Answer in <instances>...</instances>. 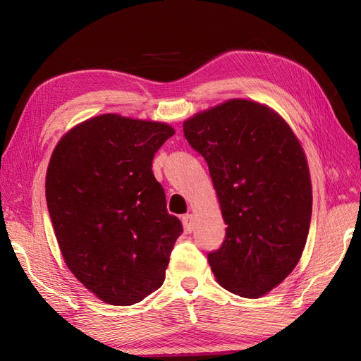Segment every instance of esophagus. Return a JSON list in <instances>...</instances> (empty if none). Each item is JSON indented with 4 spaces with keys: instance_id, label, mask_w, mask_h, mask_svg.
Masks as SVG:
<instances>
[{
    "instance_id": "34e87169",
    "label": "esophagus",
    "mask_w": 361,
    "mask_h": 361,
    "mask_svg": "<svg viewBox=\"0 0 361 361\" xmlns=\"http://www.w3.org/2000/svg\"><path fill=\"white\" fill-rule=\"evenodd\" d=\"M181 221H183V225H185L186 234H190V233L194 231V217H192V214H185V216L181 217Z\"/></svg>"
}]
</instances>
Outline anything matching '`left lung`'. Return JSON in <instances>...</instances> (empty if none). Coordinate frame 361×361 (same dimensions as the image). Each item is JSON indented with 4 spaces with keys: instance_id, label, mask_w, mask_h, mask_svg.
<instances>
[{
    "instance_id": "obj_1",
    "label": "left lung",
    "mask_w": 361,
    "mask_h": 361,
    "mask_svg": "<svg viewBox=\"0 0 361 361\" xmlns=\"http://www.w3.org/2000/svg\"><path fill=\"white\" fill-rule=\"evenodd\" d=\"M189 145L204 158L226 226L208 252L217 281L259 298L293 271L307 240L312 185L307 159L278 113L233 99L185 121Z\"/></svg>"
}]
</instances>
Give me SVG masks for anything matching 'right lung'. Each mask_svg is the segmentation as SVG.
Instances as JSON below:
<instances>
[{
  "label": "right lung",
  "mask_w": 361,
  "mask_h": 361,
  "mask_svg": "<svg viewBox=\"0 0 361 361\" xmlns=\"http://www.w3.org/2000/svg\"><path fill=\"white\" fill-rule=\"evenodd\" d=\"M175 130L102 114L66 133L46 173V203L65 264L111 305H132L163 286L183 233L166 208L152 161Z\"/></svg>",
  "instance_id": "1"
}]
</instances>
